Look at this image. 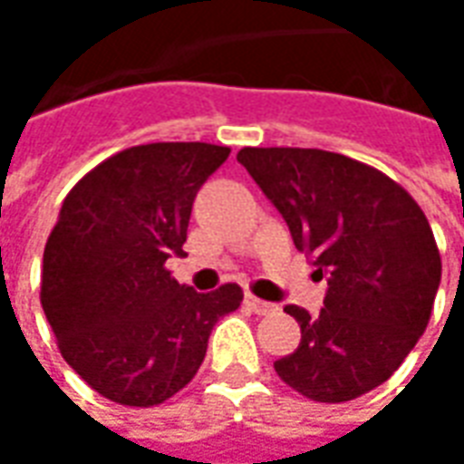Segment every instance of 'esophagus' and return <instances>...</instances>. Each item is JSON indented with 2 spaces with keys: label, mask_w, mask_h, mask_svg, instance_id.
<instances>
[{
  "label": "esophagus",
  "mask_w": 464,
  "mask_h": 464,
  "mask_svg": "<svg viewBox=\"0 0 464 464\" xmlns=\"http://www.w3.org/2000/svg\"><path fill=\"white\" fill-rule=\"evenodd\" d=\"M243 304H246V309L254 311V314H271V311H276V306H274V304L258 299V296H254V294H246Z\"/></svg>",
  "instance_id": "1"
}]
</instances>
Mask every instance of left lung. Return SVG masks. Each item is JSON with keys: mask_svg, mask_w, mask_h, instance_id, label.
<instances>
[{"mask_svg": "<svg viewBox=\"0 0 464 464\" xmlns=\"http://www.w3.org/2000/svg\"><path fill=\"white\" fill-rule=\"evenodd\" d=\"M236 158L296 248L329 276L319 316L284 306L301 342L274 362L276 374L314 401L367 394L400 369L430 322L442 261L427 216L400 183L346 155L243 148Z\"/></svg>", "mask_w": 464, "mask_h": 464, "instance_id": "left-lung-1", "label": "left lung"}]
</instances>
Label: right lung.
Instances as JSON below:
<instances>
[{"mask_svg": "<svg viewBox=\"0 0 464 464\" xmlns=\"http://www.w3.org/2000/svg\"><path fill=\"white\" fill-rule=\"evenodd\" d=\"M231 148L148 142L110 155L64 196L42 258L40 301L64 362L105 400L155 407L203 364L238 284L198 294L170 276L198 188Z\"/></svg>", "mask_w": 464, "mask_h": 464, "instance_id": "obj_1", "label": "right lung"}]
</instances>
